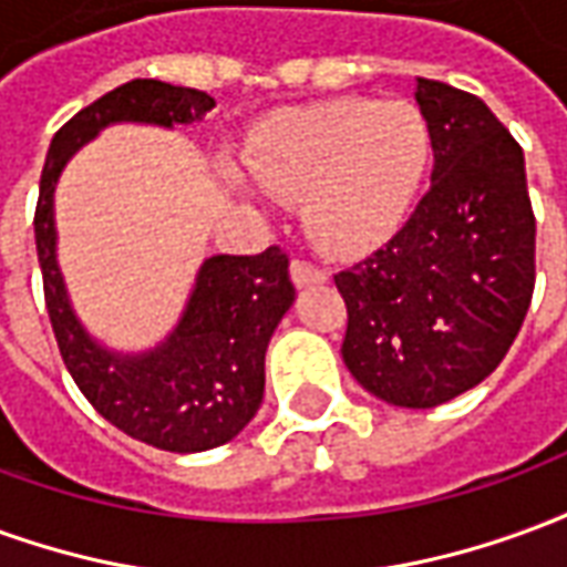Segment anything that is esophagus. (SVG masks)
Returning <instances> with one entry per match:
<instances>
[{
	"label": "esophagus",
	"instance_id": "obj_1",
	"mask_svg": "<svg viewBox=\"0 0 567 567\" xmlns=\"http://www.w3.org/2000/svg\"><path fill=\"white\" fill-rule=\"evenodd\" d=\"M291 279H295L297 288H307V285L328 282V272L321 270V267H316L312 260L295 258L291 260Z\"/></svg>",
	"mask_w": 567,
	"mask_h": 567
}]
</instances>
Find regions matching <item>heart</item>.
<instances>
[{
    "instance_id": "obj_1",
    "label": "heart",
    "mask_w": 567,
    "mask_h": 567,
    "mask_svg": "<svg viewBox=\"0 0 567 567\" xmlns=\"http://www.w3.org/2000/svg\"><path fill=\"white\" fill-rule=\"evenodd\" d=\"M431 136L416 105L337 100L291 112L246 151V173L276 199H303L309 236L331 255H361L404 221Z\"/></svg>"
}]
</instances>
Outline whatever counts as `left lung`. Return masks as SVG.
Segmentation results:
<instances>
[{
	"label": "left lung",
	"mask_w": 567,
	"mask_h": 567,
	"mask_svg": "<svg viewBox=\"0 0 567 567\" xmlns=\"http://www.w3.org/2000/svg\"><path fill=\"white\" fill-rule=\"evenodd\" d=\"M434 169L398 234L333 276L343 361L370 394L427 410L498 368L535 291L525 157L480 96L416 79Z\"/></svg>",
	"instance_id": "left-lung-1"
}]
</instances>
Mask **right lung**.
<instances>
[{"label": "right lung", "instance_id": "right-lung-1", "mask_svg": "<svg viewBox=\"0 0 567 567\" xmlns=\"http://www.w3.org/2000/svg\"><path fill=\"white\" fill-rule=\"evenodd\" d=\"M209 93L136 79L100 96L56 130L35 203V251L44 307L63 364L93 410L133 440L166 452L221 446L251 422L264 401V355L295 303L288 255H215L199 267L194 295L166 343L145 355H117L87 337L69 307L56 267L54 185L66 161L117 121L190 124L212 112Z\"/></svg>", "mask_w": 567, "mask_h": 567}]
</instances>
